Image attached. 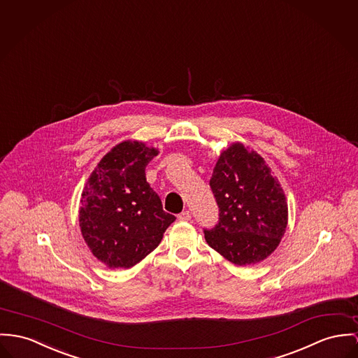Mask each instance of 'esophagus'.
Returning <instances> with one entry per match:
<instances>
[{"mask_svg":"<svg viewBox=\"0 0 358 358\" xmlns=\"http://www.w3.org/2000/svg\"><path fill=\"white\" fill-rule=\"evenodd\" d=\"M178 220H181V222H187V220H191V213L189 211H182L181 214H178Z\"/></svg>","mask_w":358,"mask_h":358,"instance_id":"obj_1","label":"esophagus"}]
</instances>
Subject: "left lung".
Returning a JSON list of instances; mask_svg holds the SVG:
<instances>
[{
	"mask_svg": "<svg viewBox=\"0 0 358 358\" xmlns=\"http://www.w3.org/2000/svg\"><path fill=\"white\" fill-rule=\"evenodd\" d=\"M210 187L220 207V222L204 230L206 241L237 266L266 260L287 226L286 196L266 161L241 141L220 152Z\"/></svg>",
	"mask_w": 358,
	"mask_h": 358,
	"instance_id": "left-lung-1",
	"label": "left lung"
}]
</instances>
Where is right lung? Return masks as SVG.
<instances>
[{
    "mask_svg": "<svg viewBox=\"0 0 358 358\" xmlns=\"http://www.w3.org/2000/svg\"><path fill=\"white\" fill-rule=\"evenodd\" d=\"M159 154L138 140L114 145L90 174L80 199L79 226L91 253L109 268H131L158 247L176 220L145 180Z\"/></svg>",
    "mask_w": 358,
    "mask_h": 358,
    "instance_id": "right-lung-1",
    "label": "right lung"
}]
</instances>
